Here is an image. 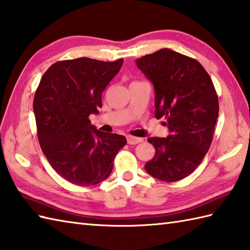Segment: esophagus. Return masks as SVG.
Returning <instances> with one entry per match:
<instances>
[{"label": "esophagus", "instance_id": "34e87169", "mask_svg": "<svg viewBox=\"0 0 250 250\" xmlns=\"http://www.w3.org/2000/svg\"><path fill=\"white\" fill-rule=\"evenodd\" d=\"M126 141H128L129 145H136V144H139V143H142L143 139H141V137H135V136L129 135L128 137H126Z\"/></svg>", "mask_w": 250, "mask_h": 250}]
</instances>
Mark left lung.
I'll use <instances>...</instances> for the list:
<instances>
[{"label":"left lung","instance_id":"1","mask_svg":"<svg viewBox=\"0 0 250 250\" xmlns=\"http://www.w3.org/2000/svg\"><path fill=\"white\" fill-rule=\"evenodd\" d=\"M152 83L158 119L163 118L167 137H149L156 153L145 164L152 177L172 183L192 173L208 151L219 103L208 74L199 61L171 49L136 59Z\"/></svg>","mask_w":250,"mask_h":250}]
</instances>
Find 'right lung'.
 Returning <instances> with one entry per match:
<instances>
[{
  "instance_id": "obj_1",
  "label": "right lung",
  "mask_w": 250,
  "mask_h": 250,
  "mask_svg": "<svg viewBox=\"0 0 250 250\" xmlns=\"http://www.w3.org/2000/svg\"><path fill=\"white\" fill-rule=\"evenodd\" d=\"M124 59L90 58L54 63L42 77L33 101L37 137L55 171L77 186L97 185L109 176L114 159L126 144L124 135L95 129L89 116L102 106V92Z\"/></svg>"
}]
</instances>
